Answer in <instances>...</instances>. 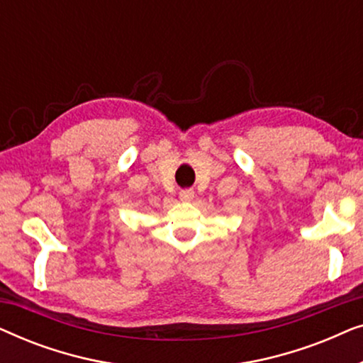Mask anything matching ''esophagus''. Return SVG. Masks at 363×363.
<instances>
[{"label":"esophagus","instance_id":"esophagus-1","mask_svg":"<svg viewBox=\"0 0 363 363\" xmlns=\"http://www.w3.org/2000/svg\"><path fill=\"white\" fill-rule=\"evenodd\" d=\"M193 196H195V193H193L191 190H182L180 191V198L183 201H190V200H193Z\"/></svg>","mask_w":363,"mask_h":363}]
</instances>
